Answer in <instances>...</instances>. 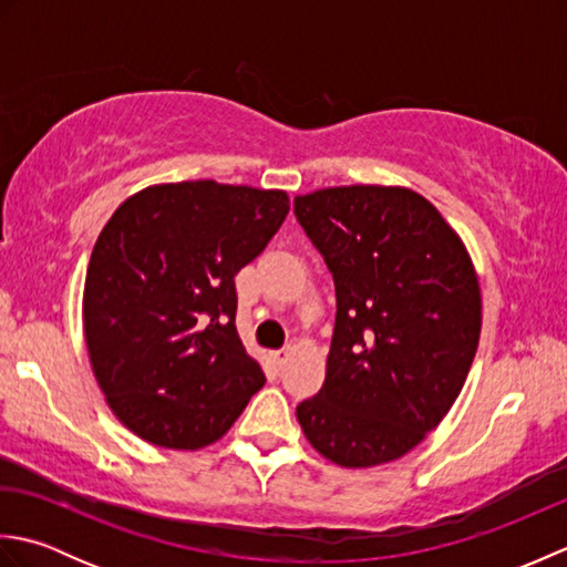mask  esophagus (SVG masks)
Segmentation results:
<instances>
[{
  "label": "esophagus",
  "instance_id": "1",
  "mask_svg": "<svg viewBox=\"0 0 567 567\" xmlns=\"http://www.w3.org/2000/svg\"><path fill=\"white\" fill-rule=\"evenodd\" d=\"M287 355H290V351H287V348H282V351H275V353H272V360H275L277 365L282 368V365H285V360H287Z\"/></svg>",
  "mask_w": 567,
  "mask_h": 567
}]
</instances>
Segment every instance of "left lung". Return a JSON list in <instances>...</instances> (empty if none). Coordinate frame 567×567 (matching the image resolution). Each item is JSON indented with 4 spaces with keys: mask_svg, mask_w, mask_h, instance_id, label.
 <instances>
[{
    "mask_svg": "<svg viewBox=\"0 0 567 567\" xmlns=\"http://www.w3.org/2000/svg\"><path fill=\"white\" fill-rule=\"evenodd\" d=\"M336 287L321 390L297 419L343 467L412 451L449 414L480 341L473 262L439 209L404 187L351 185L295 197Z\"/></svg>",
    "mask_w": 567,
    "mask_h": 567,
    "instance_id": "left-lung-1",
    "label": "left lung"
}]
</instances>
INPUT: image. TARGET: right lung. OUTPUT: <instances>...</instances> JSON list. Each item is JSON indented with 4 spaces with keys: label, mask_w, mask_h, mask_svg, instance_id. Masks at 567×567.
I'll list each match as a JSON object with an SVG mask.
<instances>
[{
    "label": "right lung",
    "mask_w": 567,
    "mask_h": 567,
    "mask_svg": "<svg viewBox=\"0 0 567 567\" xmlns=\"http://www.w3.org/2000/svg\"><path fill=\"white\" fill-rule=\"evenodd\" d=\"M287 212L280 189L195 179L141 189L102 228L84 341L112 412L143 441L209 445L265 384L238 339L234 277Z\"/></svg>",
    "instance_id": "add662e5"
}]
</instances>
